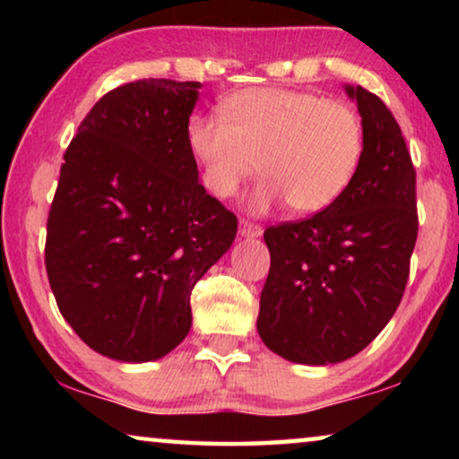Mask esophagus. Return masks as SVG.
Returning a JSON list of instances; mask_svg holds the SVG:
<instances>
[{
  "mask_svg": "<svg viewBox=\"0 0 459 459\" xmlns=\"http://www.w3.org/2000/svg\"><path fill=\"white\" fill-rule=\"evenodd\" d=\"M261 234H263L261 225L248 221V219H240V236H244V238H256V236H261Z\"/></svg>",
  "mask_w": 459,
  "mask_h": 459,
  "instance_id": "34e87169",
  "label": "esophagus"
}]
</instances>
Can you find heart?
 <instances>
[{"label":"heart","instance_id":"b5f03b06","mask_svg":"<svg viewBox=\"0 0 459 459\" xmlns=\"http://www.w3.org/2000/svg\"><path fill=\"white\" fill-rule=\"evenodd\" d=\"M187 150L203 181L231 198L256 173L253 209L284 200L294 212H319L355 179L366 152V127L353 106L317 93L255 87L221 100L219 117L194 115Z\"/></svg>","mask_w":459,"mask_h":459}]
</instances>
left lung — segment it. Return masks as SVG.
<instances>
[{
	"mask_svg": "<svg viewBox=\"0 0 459 459\" xmlns=\"http://www.w3.org/2000/svg\"><path fill=\"white\" fill-rule=\"evenodd\" d=\"M366 152L325 211L265 230L272 255L261 292V341L294 363L325 366L368 347L403 299L418 238L416 169L399 123L376 93L347 85Z\"/></svg>",
	"mask_w": 459,
	"mask_h": 459,
	"instance_id": "obj_1",
	"label": "left lung"
}]
</instances>
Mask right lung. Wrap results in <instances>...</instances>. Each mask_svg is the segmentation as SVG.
<instances>
[{
	"mask_svg": "<svg viewBox=\"0 0 459 459\" xmlns=\"http://www.w3.org/2000/svg\"><path fill=\"white\" fill-rule=\"evenodd\" d=\"M200 87H117L65 152L48 215V280L81 341L112 359L152 361L178 347L194 286L236 238V215L206 194L187 150Z\"/></svg>",
	"mask_w": 459,
	"mask_h": 459,
	"instance_id": "add662e5",
	"label": "right lung"
}]
</instances>
